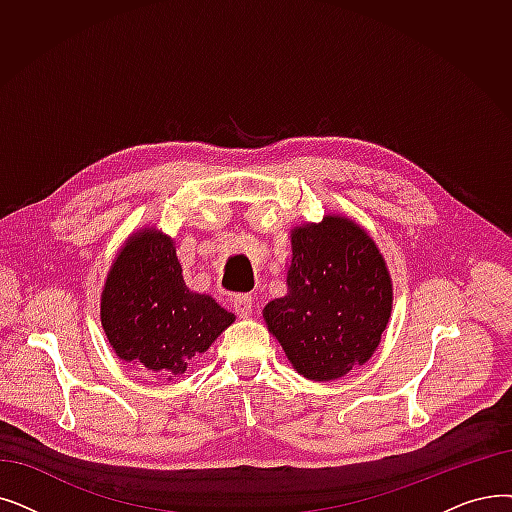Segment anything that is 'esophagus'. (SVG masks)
Listing matches in <instances>:
<instances>
[{"mask_svg": "<svg viewBox=\"0 0 512 512\" xmlns=\"http://www.w3.org/2000/svg\"><path fill=\"white\" fill-rule=\"evenodd\" d=\"M232 305H234V311L238 318H249L253 314V297L251 295H236Z\"/></svg>", "mask_w": 512, "mask_h": 512, "instance_id": "esophagus-1", "label": "esophagus"}]
</instances>
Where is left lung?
Masks as SVG:
<instances>
[{
  "mask_svg": "<svg viewBox=\"0 0 512 512\" xmlns=\"http://www.w3.org/2000/svg\"><path fill=\"white\" fill-rule=\"evenodd\" d=\"M288 293L263 309L288 360L311 381H332L364 364L391 316V278L372 238L328 215L291 234Z\"/></svg>",
  "mask_w": 512,
  "mask_h": 512,
  "instance_id": "left-lung-1",
  "label": "left lung"
}]
</instances>
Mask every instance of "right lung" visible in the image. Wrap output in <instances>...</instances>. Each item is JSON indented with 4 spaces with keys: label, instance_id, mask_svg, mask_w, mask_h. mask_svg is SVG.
I'll return each instance as SVG.
<instances>
[{
    "label": "right lung",
    "instance_id": "1",
    "mask_svg": "<svg viewBox=\"0 0 512 512\" xmlns=\"http://www.w3.org/2000/svg\"><path fill=\"white\" fill-rule=\"evenodd\" d=\"M100 316L121 360L169 381L234 322L213 297L188 291L173 240L157 230L133 236L115 259Z\"/></svg>",
    "mask_w": 512,
    "mask_h": 512
}]
</instances>
